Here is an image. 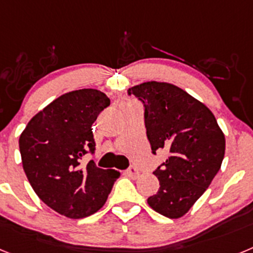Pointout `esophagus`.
Instances as JSON below:
<instances>
[{
  "instance_id": "esophagus-1",
  "label": "esophagus",
  "mask_w": 253,
  "mask_h": 253,
  "mask_svg": "<svg viewBox=\"0 0 253 253\" xmlns=\"http://www.w3.org/2000/svg\"><path fill=\"white\" fill-rule=\"evenodd\" d=\"M126 173H128L129 176H130L131 178H137V177H139V169H137V167H134V166H131L130 169H128V171H126Z\"/></svg>"
}]
</instances>
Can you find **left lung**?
<instances>
[{
    "instance_id": "1",
    "label": "left lung",
    "mask_w": 253,
    "mask_h": 253,
    "mask_svg": "<svg viewBox=\"0 0 253 253\" xmlns=\"http://www.w3.org/2000/svg\"><path fill=\"white\" fill-rule=\"evenodd\" d=\"M144 105V122L152 152L165 149L169 158L153 172L160 190L148 205L171 219L184 216L222 166L225 138L215 116L203 102L167 82L130 87Z\"/></svg>"
}]
</instances>
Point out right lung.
Returning a JSON list of instances; mask_svg holds the SVG:
<instances>
[{"instance_id":"right-lung-1","label":"right lung","mask_w":253,"mask_h":253,"mask_svg":"<svg viewBox=\"0 0 253 253\" xmlns=\"http://www.w3.org/2000/svg\"><path fill=\"white\" fill-rule=\"evenodd\" d=\"M110 105L104 92L82 88L67 92L35 114L20 135L22 167L44 204L71 219L96 213L106 203L115 169H102L84 154L95 151L92 124Z\"/></svg>"}]
</instances>
